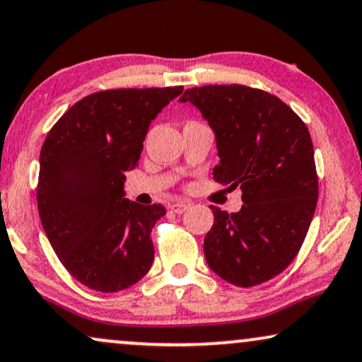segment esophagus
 Returning <instances> with one entry per match:
<instances>
[{
	"instance_id": "34e87169",
	"label": "esophagus",
	"mask_w": 362,
	"mask_h": 362,
	"mask_svg": "<svg viewBox=\"0 0 362 362\" xmlns=\"http://www.w3.org/2000/svg\"><path fill=\"white\" fill-rule=\"evenodd\" d=\"M189 204H185V202H177V204H172L170 205V210L173 214H184V211L189 210Z\"/></svg>"
}]
</instances>
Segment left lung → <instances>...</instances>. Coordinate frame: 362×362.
<instances>
[{
    "instance_id": "1",
    "label": "left lung",
    "mask_w": 362,
    "mask_h": 362,
    "mask_svg": "<svg viewBox=\"0 0 362 362\" xmlns=\"http://www.w3.org/2000/svg\"><path fill=\"white\" fill-rule=\"evenodd\" d=\"M178 100L195 105L215 134V180L242 189L237 214L210 206L206 263L235 286L262 285L293 262L315 215L317 175L308 127L276 95L247 86L187 89Z\"/></svg>"
}]
</instances>
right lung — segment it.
<instances>
[{
	"instance_id": "right-lung-1",
	"label": "right lung",
	"mask_w": 362,
	"mask_h": 362,
	"mask_svg": "<svg viewBox=\"0 0 362 362\" xmlns=\"http://www.w3.org/2000/svg\"><path fill=\"white\" fill-rule=\"evenodd\" d=\"M184 88L114 89L86 95L42 144L37 210L64 268L90 290L136 285L153 262L151 231L163 205L125 199L148 125Z\"/></svg>"
}]
</instances>
